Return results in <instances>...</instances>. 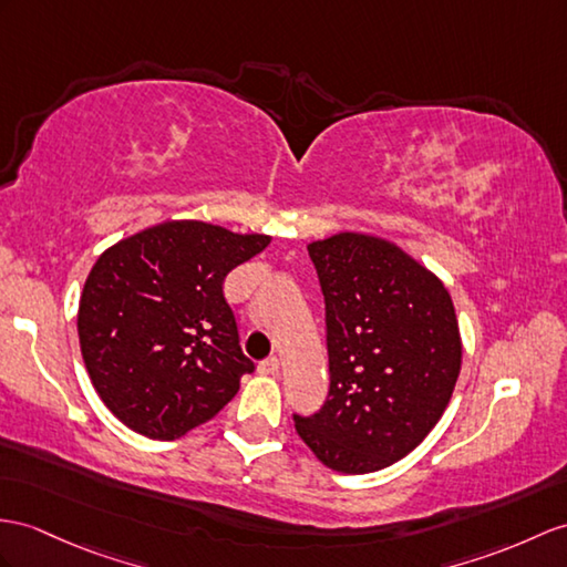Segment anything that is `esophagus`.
Masks as SVG:
<instances>
[{
	"label": "esophagus",
	"instance_id": "1",
	"mask_svg": "<svg viewBox=\"0 0 567 567\" xmlns=\"http://www.w3.org/2000/svg\"><path fill=\"white\" fill-rule=\"evenodd\" d=\"M279 368H281V361L276 355H269V358H265V361L259 363L261 375H276V372H279Z\"/></svg>",
	"mask_w": 567,
	"mask_h": 567
}]
</instances>
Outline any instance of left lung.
<instances>
[{
  "mask_svg": "<svg viewBox=\"0 0 567 567\" xmlns=\"http://www.w3.org/2000/svg\"><path fill=\"white\" fill-rule=\"evenodd\" d=\"M327 312L329 394L293 416L315 457L370 474L416 450L443 416L462 368L445 284L402 247L365 233L308 245Z\"/></svg>",
  "mask_w": 567,
  "mask_h": 567,
  "instance_id": "1",
  "label": "left lung"
}]
</instances>
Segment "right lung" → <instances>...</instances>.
<instances>
[{"label": "right lung", "instance_id": "right-lung-1", "mask_svg": "<svg viewBox=\"0 0 567 567\" xmlns=\"http://www.w3.org/2000/svg\"><path fill=\"white\" fill-rule=\"evenodd\" d=\"M271 243L204 220H165L115 243L79 300L95 392L134 433L175 440L214 419L255 363L240 349L224 279Z\"/></svg>", "mask_w": 567, "mask_h": 567}]
</instances>
